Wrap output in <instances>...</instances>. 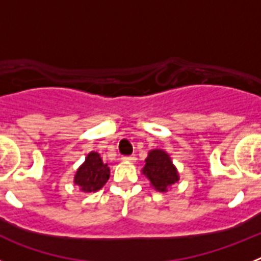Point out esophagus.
<instances>
[{"label": "esophagus", "mask_w": 261, "mask_h": 261, "mask_svg": "<svg viewBox=\"0 0 261 261\" xmlns=\"http://www.w3.org/2000/svg\"><path fill=\"white\" fill-rule=\"evenodd\" d=\"M121 161H124V162L135 163L136 161H137V158H136L135 155H126V156H123V158H121Z\"/></svg>", "instance_id": "obj_1"}]
</instances>
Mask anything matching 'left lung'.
I'll return each mask as SVG.
<instances>
[{"instance_id": "left-lung-1", "label": "left lung", "mask_w": 261, "mask_h": 261, "mask_svg": "<svg viewBox=\"0 0 261 261\" xmlns=\"http://www.w3.org/2000/svg\"><path fill=\"white\" fill-rule=\"evenodd\" d=\"M142 174L158 192H168V188L179 180V172L172 163L171 156L163 149H151L145 159Z\"/></svg>"}]
</instances>
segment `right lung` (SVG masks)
<instances>
[{
    "label": "right lung",
    "instance_id": "right-lung-1",
    "mask_svg": "<svg viewBox=\"0 0 261 261\" xmlns=\"http://www.w3.org/2000/svg\"><path fill=\"white\" fill-rule=\"evenodd\" d=\"M110 179V167L103 162L100 154L90 151L85 162L78 167L74 175V184L85 193L96 192Z\"/></svg>",
    "mask_w": 261,
    "mask_h": 261
}]
</instances>
